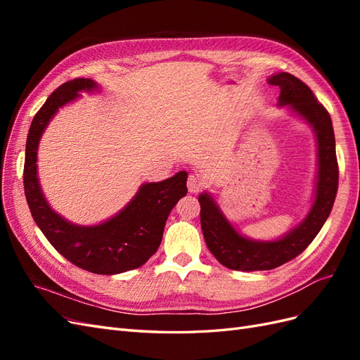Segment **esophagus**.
<instances>
[{"label": "esophagus", "mask_w": 360, "mask_h": 360, "mask_svg": "<svg viewBox=\"0 0 360 360\" xmlns=\"http://www.w3.org/2000/svg\"><path fill=\"white\" fill-rule=\"evenodd\" d=\"M201 188H202V181L200 180V177H197V176H189V179H188V191L191 192V193H198L200 191H201Z\"/></svg>", "instance_id": "1"}]
</instances>
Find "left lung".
<instances>
[{"label":"left lung","mask_w":360,"mask_h":360,"mask_svg":"<svg viewBox=\"0 0 360 360\" xmlns=\"http://www.w3.org/2000/svg\"><path fill=\"white\" fill-rule=\"evenodd\" d=\"M270 85L281 89L278 105L309 124L317 141V177L314 201L304 219L276 240H254L238 233L209 192L200 193L204 240L219 263L231 270H270L302 254L328 219L338 191L335 134L329 112L307 84L287 72L271 75Z\"/></svg>","instance_id":"1"}]
</instances>
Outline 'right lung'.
Instances as JSON below:
<instances>
[{
	"label": "right lung",
	"instance_id": "obj_1",
	"mask_svg": "<svg viewBox=\"0 0 360 360\" xmlns=\"http://www.w3.org/2000/svg\"><path fill=\"white\" fill-rule=\"evenodd\" d=\"M97 90L93 79L78 78L60 85L43 103L27 136L24 188L32 219L64 258L91 274L117 275L141 267L156 252L169 212L188 193V172L141 184L122 210L97 225L73 224L52 210L37 177L40 138L60 108L79 99L81 91Z\"/></svg>",
	"mask_w": 360,
	"mask_h": 360
}]
</instances>
